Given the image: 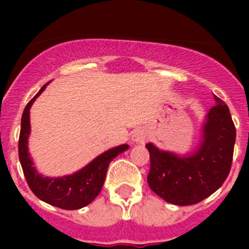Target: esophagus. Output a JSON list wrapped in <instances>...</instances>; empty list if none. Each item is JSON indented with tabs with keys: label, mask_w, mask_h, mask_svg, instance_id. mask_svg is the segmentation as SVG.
I'll list each match as a JSON object with an SVG mask.
<instances>
[{
	"label": "esophagus",
	"mask_w": 249,
	"mask_h": 249,
	"mask_svg": "<svg viewBox=\"0 0 249 249\" xmlns=\"http://www.w3.org/2000/svg\"><path fill=\"white\" fill-rule=\"evenodd\" d=\"M148 138V133L146 132V130H143V129H137V130H134L132 134V141L133 142H136V143H144L146 141H147Z\"/></svg>",
	"instance_id": "1"
}]
</instances>
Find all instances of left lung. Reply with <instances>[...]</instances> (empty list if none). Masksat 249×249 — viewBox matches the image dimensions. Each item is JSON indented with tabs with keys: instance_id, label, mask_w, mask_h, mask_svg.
Listing matches in <instances>:
<instances>
[{
	"instance_id": "left-lung-1",
	"label": "left lung",
	"mask_w": 249,
	"mask_h": 249,
	"mask_svg": "<svg viewBox=\"0 0 249 249\" xmlns=\"http://www.w3.org/2000/svg\"><path fill=\"white\" fill-rule=\"evenodd\" d=\"M203 125V140L190 155L163 151L147 143L150 189L168 203L191 205L220 189L230 173L236 130L225 102L214 95Z\"/></svg>"
}]
</instances>
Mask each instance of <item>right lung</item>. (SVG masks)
Masks as SVG:
<instances>
[{
  "instance_id": "1",
  "label": "right lung",
  "mask_w": 249,
  "mask_h": 249,
  "mask_svg": "<svg viewBox=\"0 0 249 249\" xmlns=\"http://www.w3.org/2000/svg\"><path fill=\"white\" fill-rule=\"evenodd\" d=\"M46 85L29 101L25 106L24 112L21 116L20 136H19V160H20L23 173L27 179L29 189L48 204H52L58 208L73 211L86 207L98 196L101 193L102 186L105 183L106 172L109 163L116 158L119 154L126 151L128 144H120L108 151L103 152L97 156L93 161H90L83 169L70 176L63 177H44L41 176L33 166V161L28 152V137L31 133L29 124V108L38 95H40Z\"/></svg>"
}]
</instances>
